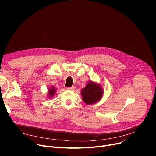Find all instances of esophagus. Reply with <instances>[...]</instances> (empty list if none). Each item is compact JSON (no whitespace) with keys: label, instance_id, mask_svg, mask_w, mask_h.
<instances>
[{"label":"esophagus","instance_id":"34e87169","mask_svg":"<svg viewBox=\"0 0 156 156\" xmlns=\"http://www.w3.org/2000/svg\"><path fill=\"white\" fill-rule=\"evenodd\" d=\"M68 90H74L75 89V87H68L67 88Z\"/></svg>","mask_w":156,"mask_h":156}]
</instances>
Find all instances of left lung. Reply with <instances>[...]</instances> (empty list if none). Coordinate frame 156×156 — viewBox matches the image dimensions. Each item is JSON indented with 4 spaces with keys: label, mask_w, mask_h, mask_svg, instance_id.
Returning <instances> with one entry per match:
<instances>
[{
    "label": "left lung",
    "mask_w": 156,
    "mask_h": 156,
    "mask_svg": "<svg viewBox=\"0 0 156 156\" xmlns=\"http://www.w3.org/2000/svg\"><path fill=\"white\" fill-rule=\"evenodd\" d=\"M104 90L102 87L93 81H89L85 88L81 89V95L83 102L90 105L99 102L103 96Z\"/></svg>",
    "instance_id": "1"
}]
</instances>
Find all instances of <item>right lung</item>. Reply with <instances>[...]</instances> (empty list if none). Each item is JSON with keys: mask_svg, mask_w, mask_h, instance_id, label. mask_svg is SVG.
Listing matches in <instances>:
<instances>
[{"mask_svg": "<svg viewBox=\"0 0 156 156\" xmlns=\"http://www.w3.org/2000/svg\"><path fill=\"white\" fill-rule=\"evenodd\" d=\"M55 92H56V89L54 86H52L51 88H49L48 89V92H47V97L48 99H51V98L53 97L54 96Z\"/></svg>", "mask_w": 156, "mask_h": 156, "instance_id": "1", "label": "right lung"}]
</instances>
